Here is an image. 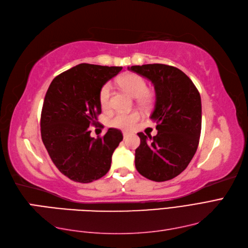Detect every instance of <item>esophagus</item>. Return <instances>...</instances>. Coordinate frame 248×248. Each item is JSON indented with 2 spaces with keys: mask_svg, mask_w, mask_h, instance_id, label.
<instances>
[{
  "mask_svg": "<svg viewBox=\"0 0 248 248\" xmlns=\"http://www.w3.org/2000/svg\"><path fill=\"white\" fill-rule=\"evenodd\" d=\"M123 137H124V139H127V138L129 137V132L124 131V132H123Z\"/></svg>",
  "mask_w": 248,
  "mask_h": 248,
  "instance_id": "obj_1",
  "label": "esophagus"
}]
</instances>
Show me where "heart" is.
Returning a JSON list of instances; mask_svg holds the SVG:
<instances>
[{"label": "heart", "mask_w": 248, "mask_h": 248, "mask_svg": "<svg viewBox=\"0 0 248 248\" xmlns=\"http://www.w3.org/2000/svg\"><path fill=\"white\" fill-rule=\"evenodd\" d=\"M118 85L126 90L134 98H137L138 103L142 106H147L152 102V96L147 92V83L145 78L137 74H126L118 80ZM111 85L109 83L104 84L99 93V102L102 109L107 110L110 107ZM140 119V113L134 111L129 113L119 112L110 119L109 124L112 127L121 129H131Z\"/></svg>", "instance_id": "b5f03b06"}]
</instances>
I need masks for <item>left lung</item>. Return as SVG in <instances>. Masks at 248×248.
Segmentation results:
<instances>
[{
  "label": "left lung",
  "instance_id": "1",
  "mask_svg": "<svg viewBox=\"0 0 248 248\" xmlns=\"http://www.w3.org/2000/svg\"><path fill=\"white\" fill-rule=\"evenodd\" d=\"M129 70L152 81L155 104L150 116L156 123L155 137L139 132L137 170L155 182L171 180L188 166L201 135V96L182 70L164 64L131 66Z\"/></svg>",
  "mask_w": 248,
  "mask_h": 248
}]
</instances>
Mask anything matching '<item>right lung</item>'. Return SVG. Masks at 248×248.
I'll return each instance as SVG.
<instances>
[{"label": "right lung", "instance_id": "right-lung-1", "mask_svg": "<svg viewBox=\"0 0 248 248\" xmlns=\"http://www.w3.org/2000/svg\"><path fill=\"white\" fill-rule=\"evenodd\" d=\"M122 70L118 66L78 64L53 78L41 113V136L53 164L78 183L102 178L123 135L109 128L103 137H90L98 124L100 89Z\"/></svg>", "mask_w": 248, "mask_h": 248}]
</instances>
